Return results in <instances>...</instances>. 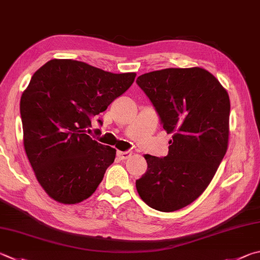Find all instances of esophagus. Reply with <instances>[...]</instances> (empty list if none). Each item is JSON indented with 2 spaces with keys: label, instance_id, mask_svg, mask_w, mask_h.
<instances>
[{
  "label": "esophagus",
  "instance_id": "1",
  "mask_svg": "<svg viewBox=\"0 0 260 260\" xmlns=\"http://www.w3.org/2000/svg\"><path fill=\"white\" fill-rule=\"evenodd\" d=\"M117 155L120 160H126L131 157L132 152L131 151H117Z\"/></svg>",
  "mask_w": 260,
  "mask_h": 260
}]
</instances>
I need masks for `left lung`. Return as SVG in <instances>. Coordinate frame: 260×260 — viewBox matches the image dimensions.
<instances>
[{"mask_svg": "<svg viewBox=\"0 0 260 260\" xmlns=\"http://www.w3.org/2000/svg\"><path fill=\"white\" fill-rule=\"evenodd\" d=\"M139 86L172 134L164 158L145 154L148 169L136 181L146 205L171 212L197 200L209 185L229 144L230 98L204 68H167L141 75Z\"/></svg>", "mask_w": 260, "mask_h": 260, "instance_id": "1", "label": "left lung"}]
</instances>
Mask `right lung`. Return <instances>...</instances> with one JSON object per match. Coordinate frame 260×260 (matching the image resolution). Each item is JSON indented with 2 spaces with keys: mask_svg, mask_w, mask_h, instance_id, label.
Masks as SVG:
<instances>
[{
  "mask_svg": "<svg viewBox=\"0 0 260 260\" xmlns=\"http://www.w3.org/2000/svg\"><path fill=\"white\" fill-rule=\"evenodd\" d=\"M135 76L70 59L50 60L32 75L20 100L23 146L52 199L75 205L95 192L116 150L92 140L86 131L91 118L125 93Z\"/></svg>",
  "mask_w": 260,
  "mask_h": 260,
  "instance_id": "obj_1",
  "label": "right lung"
}]
</instances>
